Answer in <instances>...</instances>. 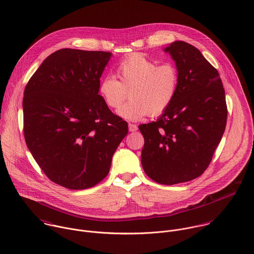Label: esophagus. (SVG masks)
<instances>
[{
	"mask_svg": "<svg viewBox=\"0 0 254 254\" xmlns=\"http://www.w3.org/2000/svg\"><path fill=\"white\" fill-rule=\"evenodd\" d=\"M128 130L133 132V131H136L137 130V126L136 125H133V124H129L128 125Z\"/></svg>",
	"mask_w": 254,
	"mask_h": 254,
	"instance_id": "1",
	"label": "esophagus"
}]
</instances>
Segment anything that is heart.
<instances>
[{
	"instance_id": "b5f03b06",
	"label": "heart",
	"mask_w": 254,
	"mask_h": 254,
	"mask_svg": "<svg viewBox=\"0 0 254 254\" xmlns=\"http://www.w3.org/2000/svg\"><path fill=\"white\" fill-rule=\"evenodd\" d=\"M118 72L120 80L111 74L102 78L99 92L110 108L117 109L128 91L130 100L118 110V115L127 121L163 114L177 94L179 75L171 64L158 65L143 54L133 53L119 64Z\"/></svg>"
}]
</instances>
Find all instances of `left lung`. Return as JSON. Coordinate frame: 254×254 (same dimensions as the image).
Here are the masks:
<instances>
[{"label": "left lung", "instance_id": "8db88e82", "mask_svg": "<svg viewBox=\"0 0 254 254\" xmlns=\"http://www.w3.org/2000/svg\"><path fill=\"white\" fill-rule=\"evenodd\" d=\"M179 75L177 94L156 121L138 127L141 164L153 181L174 185L201 176L225 132L228 109L218 70L195 46L174 41L164 48Z\"/></svg>", "mask_w": 254, "mask_h": 254}]
</instances>
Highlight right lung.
<instances>
[{
    "label": "right lung",
    "mask_w": 254,
    "mask_h": 254,
    "mask_svg": "<svg viewBox=\"0 0 254 254\" xmlns=\"http://www.w3.org/2000/svg\"><path fill=\"white\" fill-rule=\"evenodd\" d=\"M111 52L63 48L50 54L24 89L23 133L33 158L54 183L83 190L109 173L127 123L99 95Z\"/></svg>",
    "instance_id": "add662e5"
}]
</instances>
